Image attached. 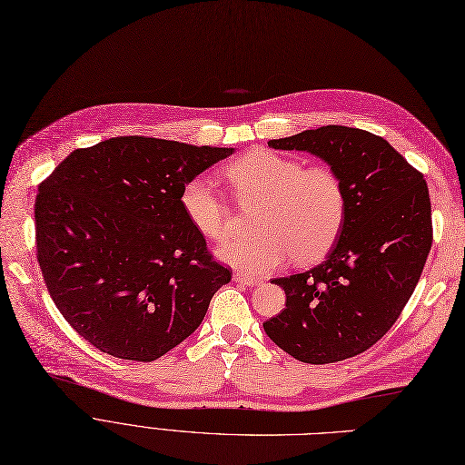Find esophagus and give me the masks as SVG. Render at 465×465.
Returning a JSON list of instances; mask_svg holds the SVG:
<instances>
[{"label":"esophagus","instance_id":"esophagus-1","mask_svg":"<svg viewBox=\"0 0 465 465\" xmlns=\"http://www.w3.org/2000/svg\"><path fill=\"white\" fill-rule=\"evenodd\" d=\"M232 278H234V282H238V283H244V285H259L261 283V280L259 278H253V276H248V274H244V272H234L232 274Z\"/></svg>","mask_w":465,"mask_h":465}]
</instances>
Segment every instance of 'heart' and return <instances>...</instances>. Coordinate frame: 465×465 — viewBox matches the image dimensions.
I'll return each instance as SVG.
<instances>
[{
    "mask_svg": "<svg viewBox=\"0 0 465 465\" xmlns=\"http://www.w3.org/2000/svg\"><path fill=\"white\" fill-rule=\"evenodd\" d=\"M223 172L238 198L259 203L253 221L259 232L227 242L221 259L250 274H267L292 255L312 262L335 244L346 217V187L329 164L304 166L295 157L255 149ZM180 203L203 236L221 242L231 234V208L206 175L185 183Z\"/></svg>",
    "mask_w": 465,
    "mask_h": 465,
    "instance_id": "heart-1",
    "label": "heart"
}]
</instances>
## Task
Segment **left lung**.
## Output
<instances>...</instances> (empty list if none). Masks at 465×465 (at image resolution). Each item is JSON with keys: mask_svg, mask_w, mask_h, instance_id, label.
Wrapping results in <instances>:
<instances>
[{"mask_svg": "<svg viewBox=\"0 0 465 465\" xmlns=\"http://www.w3.org/2000/svg\"><path fill=\"white\" fill-rule=\"evenodd\" d=\"M269 145L314 153L337 170L346 217L323 262L272 280L283 287L285 308L262 327L302 363L358 356L388 333L422 276L433 242L424 173L360 128L327 124Z\"/></svg>", "mask_w": 465, "mask_h": 465, "instance_id": "1", "label": "left lung"}]
</instances>
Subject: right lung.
<instances>
[{
  "label": "right lung",
  "mask_w": 465,
  "mask_h": 465,
  "mask_svg": "<svg viewBox=\"0 0 465 465\" xmlns=\"http://www.w3.org/2000/svg\"><path fill=\"white\" fill-rule=\"evenodd\" d=\"M225 147L119 136L70 153L39 183L37 262L51 299L100 351L153 361L201 325L232 271L182 210Z\"/></svg>",
  "instance_id": "add662e5"
}]
</instances>
